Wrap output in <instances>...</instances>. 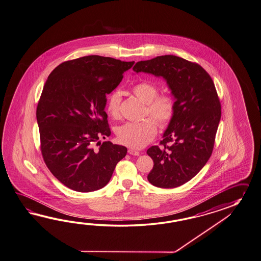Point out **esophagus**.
I'll list each match as a JSON object with an SVG mask.
<instances>
[{
	"label": "esophagus",
	"mask_w": 261,
	"mask_h": 261,
	"mask_svg": "<svg viewBox=\"0 0 261 261\" xmlns=\"http://www.w3.org/2000/svg\"><path fill=\"white\" fill-rule=\"evenodd\" d=\"M127 152H128V154H130V155H134V156H139L140 155L139 151H137V150H134V149H133V148H129V149L127 150Z\"/></svg>",
	"instance_id": "1"
}]
</instances>
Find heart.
Masks as SVG:
<instances>
[{
	"label": "heart",
	"instance_id": "b5f03b06",
	"mask_svg": "<svg viewBox=\"0 0 261 261\" xmlns=\"http://www.w3.org/2000/svg\"><path fill=\"white\" fill-rule=\"evenodd\" d=\"M133 93L142 102L146 104V114L161 127L166 126L175 112L174 98L169 95L157 96L158 88L150 83L143 82L133 87ZM121 96L119 92H113L107 100L109 115L117 118L120 115ZM157 133L156 123L150 118L141 122H128L116 130L118 141L132 148H142L151 142Z\"/></svg>",
	"mask_w": 261,
	"mask_h": 261
}]
</instances>
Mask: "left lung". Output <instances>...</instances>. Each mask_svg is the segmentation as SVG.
I'll list each match as a JSON object with an SVG mask.
<instances>
[{"instance_id":"1","label":"left lung","mask_w":261,"mask_h":261,"mask_svg":"<svg viewBox=\"0 0 261 261\" xmlns=\"http://www.w3.org/2000/svg\"><path fill=\"white\" fill-rule=\"evenodd\" d=\"M134 71L162 77L175 98L162 146H151L146 153L154 162L148 181L159 188H176L191 180L212 155L221 119L215 85L198 64L175 55L140 61Z\"/></svg>"}]
</instances>
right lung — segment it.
<instances>
[{
	"label": "right lung",
	"instance_id": "obj_1",
	"mask_svg": "<svg viewBox=\"0 0 261 261\" xmlns=\"http://www.w3.org/2000/svg\"><path fill=\"white\" fill-rule=\"evenodd\" d=\"M111 57L88 55L55 67L43 87L37 120L41 153L51 174L67 188L88 193L103 188L127 147L102 144L110 136L106 95L134 66ZM100 146L93 148V144Z\"/></svg>",
	"mask_w": 261,
	"mask_h": 261
}]
</instances>
